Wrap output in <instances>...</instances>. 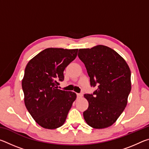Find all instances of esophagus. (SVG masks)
Listing matches in <instances>:
<instances>
[{
	"mask_svg": "<svg viewBox=\"0 0 149 149\" xmlns=\"http://www.w3.org/2000/svg\"><path fill=\"white\" fill-rule=\"evenodd\" d=\"M77 98H81L83 97V95L81 93H77Z\"/></svg>",
	"mask_w": 149,
	"mask_h": 149,
	"instance_id": "esophagus-1",
	"label": "esophagus"
}]
</instances>
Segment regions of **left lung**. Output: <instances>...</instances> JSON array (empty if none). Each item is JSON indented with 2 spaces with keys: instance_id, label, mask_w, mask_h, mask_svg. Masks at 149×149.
Here are the masks:
<instances>
[{
  "instance_id": "left-lung-1",
  "label": "left lung",
  "mask_w": 149,
  "mask_h": 149,
  "mask_svg": "<svg viewBox=\"0 0 149 149\" xmlns=\"http://www.w3.org/2000/svg\"><path fill=\"white\" fill-rule=\"evenodd\" d=\"M91 86L97 87L93 94H85L89 107L84 112L85 122L95 129L114 123L124 110L131 91V72L125 60L110 48L98 45L79 50Z\"/></svg>"
}]
</instances>
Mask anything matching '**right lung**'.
<instances>
[{
  "instance_id": "right-lung-1",
  "label": "right lung",
  "mask_w": 149,
  "mask_h": 149,
  "mask_svg": "<svg viewBox=\"0 0 149 149\" xmlns=\"http://www.w3.org/2000/svg\"><path fill=\"white\" fill-rule=\"evenodd\" d=\"M78 49L49 48L27 63L22 86L29 114L45 129H56L65 122L77 95L59 89L64 71L77 56Z\"/></svg>"
}]
</instances>
